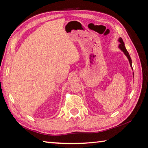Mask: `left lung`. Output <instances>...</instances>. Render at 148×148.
Masks as SVG:
<instances>
[{
    "instance_id": "8db88e82",
    "label": "left lung",
    "mask_w": 148,
    "mask_h": 148,
    "mask_svg": "<svg viewBox=\"0 0 148 148\" xmlns=\"http://www.w3.org/2000/svg\"><path fill=\"white\" fill-rule=\"evenodd\" d=\"M118 41L120 42V44H119V46H118V48L120 49L121 51L124 53V54L127 56V57L128 58V61H129V63H130V67H132V60H131V58H130V55H129V53H128V52L127 51V49H126V48H125V44H124V42H123V39H122V38H121V37H119V39H118ZM133 74H134V73H133Z\"/></svg>"
}]
</instances>
